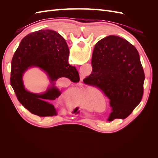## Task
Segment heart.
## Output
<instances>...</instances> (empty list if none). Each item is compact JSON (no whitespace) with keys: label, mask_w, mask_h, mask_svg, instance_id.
I'll return each instance as SVG.
<instances>
[{"label":"heart","mask_w":158,"mask_h":158,"mask_svg":"<svg viewBox=\"0 0 158 158\" xmlns=\"http://www.w3.org/2000/svg\"><path fill=\"white\" fill-rule=\"evenodd\" d=\"M73 94L74 95H76V97H81V96H82V95L84 94L83 92H74V93H73Z\"/></svg>","instance_id":"1"}]
</instances>
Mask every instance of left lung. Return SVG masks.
I'll list each match as a JSON object with an SVG mask.
<instances>
[{
  "label": "left lung",
  "instance_id": "8db88e82",
  "mask_svg": "<svg viewBox=\"0 0 158 158\" xmlns=\"http://www.w3.org/2000/svg\"><path fill=\"white\" fill-rule=\"evenodd\" d=\"M92 72L84 82L97 87L110 100L108 121L124 119L140 103L145 76L135 46L116 35L99 41L92 58Z\"/></svg>",
  "mask_w": 158,
  "mask_h": 158
}]
</instances>
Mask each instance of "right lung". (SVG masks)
I'll list each match as a JSON object with an SVG mask.
<instances>
[{
	"mask_svg": "<svg viewBox=\"0 0 158 158\" xmlns=\"http://www.w3.org/2000/svg\"><path fill=\"white\" fill-rule=\"evenodd\" d=\"M69 49L59 33L44 30L30 33L22 40L11 62L10 84L18 101L32 114L39 117L56 115L55 107L50 103L60 95L55 82L61 77L72 82L80 81L78 72L69 64ZM31 66L45 71L52 84L44 94L31 93L24 88L22 76Z\"/></svg>",
	"mask_w": 158,
	"mask_h": 158,
	"instance_id": "obj_1",
	"label": "right lung"
}]
</instances>
